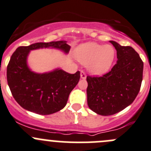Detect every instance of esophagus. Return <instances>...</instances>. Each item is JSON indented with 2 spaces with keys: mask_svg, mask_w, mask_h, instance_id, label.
Here are the masks:
<instances>
[{
  "mask_svg": "<svg viewBox=\"0 0 151 151\" xmlns=\"http://www.w3.org/2000/svg\"><path fill=\"white\" fill-rule=\"evenodd\" d=\"M80 77L82 79H86V72L84 71H81L80 72Z\"/></svg>",
  "mask_w": 151,
  "mask_h": 151,
  "instance_id": "34e87169",
  "label": "esophagus"
}]
</instances>
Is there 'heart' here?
<instances>
[{
  "instance_id": "obj_1",
  "label": "heart",
  "mask_w": 151,
  "mask_h": 151,
  "mask_svg": "<svg viewBox=\"0 0 151 151\" xmlns=\"http://www.w3.org/2000/svg\"><path fill=\"white\" fill-rule=\"evenodd\" d=\"M76 57L83 64H89L88 67L91 72L101 74L106 72L112 65L115 50L109 45H101L90 42L77 47Z\"/></svg>"
}]
</instances>
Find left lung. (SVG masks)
<instances>
[{
  "label": "left lung",
  "instance_id": "obj_1",
  "mask_svg": "<svg viewBox=\"0 0 151 151\" xmlns=\"http://www.w3.org/2000/svg\"><path fill=\"white\" fill-rule=\"evenodd\" d=\"M117 50L116 64L103 76H87L88 107L101 115L121 112L136 99L143 77V62L130 46L110 41Z\"/></svg>",
  "mask_w": 151,
  "mask_h": 151
}]
</instances>
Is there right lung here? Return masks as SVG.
Segmentation results:
<instances>
[{
    "mask_svg": "<svg viewBox=\"0 0 151 151\" xmlns=\"http://www.w3.org/2000/svg\"><path fill=\"white\" fill-rule=\"evenodd\" d=\"M43 47L61 49L67 53L71 47L65 41L18 47L7 65L6 79L12 96L22 107L39 115H50L65 107L70 93L80 80V72L71 74L61 69L45 74L31 71L27 65L29 50Z\"/></svg>",
    "mask_w": 151,
    "mask_h": 151,
    "instance_id": "1",
    "label": "right lung"
}]
</instances>
